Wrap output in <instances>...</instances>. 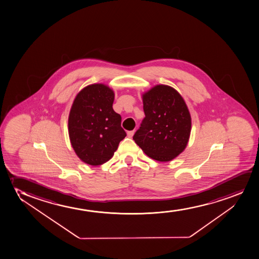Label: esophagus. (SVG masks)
Returning a JSON list of instances; mask_svg holds the SVG:
<instances>
[{"label": "esophagus", "instance_id": "34e87169", "mask_svg": "<svg viewBox=\"0 0 259 259\" xmlns=\"http://www.w3.org/2000/svg\"><path fill=\"white\" fill-rule=\"evenodd\" d=\"M135 130H133V131H129L127 132V136L129 137V138H132L133 136H134V135H135Z\"/></svg>", "mask_w": 259, "mask_h": 259}]
</instances>
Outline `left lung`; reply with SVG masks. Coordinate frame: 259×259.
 Here are the masks:
<instances>
[{
	"mask_svg": "<svg viewBox=\"0 0 259 259\" xmlns=\"http://www.w3.org/2000/svg\"><path fill=\"white\" fill-rule=\"evenodd\" d=\"M142 101L146 117L135 143L155 161H172L185 150L192 131L185 99L174 88L157 84L142 94Z\"/></svg>",
	"mask_w": 259,
	"mask_h": 259,
	"instance_id": "left-lung-1",
	"label": "left lung"
}]
</instances>
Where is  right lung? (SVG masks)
<instances>
[{
	"mask_svg": "<svg viewBox=\"0 0 259 259\" xmlns=\"http://www.w3.org/2000/svg\"><path fill=\"white\" fill-rule=\"evenodd\" d=\"M114 97V91L106 84H91L79 91L71 106L69 140L76 155L86 164H104L126 136L121 127V116L112 108Z\"/></svg>",
	"mask_w": 259,
	"mask_h": 259,
	"instance_id": "obj_1",
	"label": "right lung"
}]
</instances>
